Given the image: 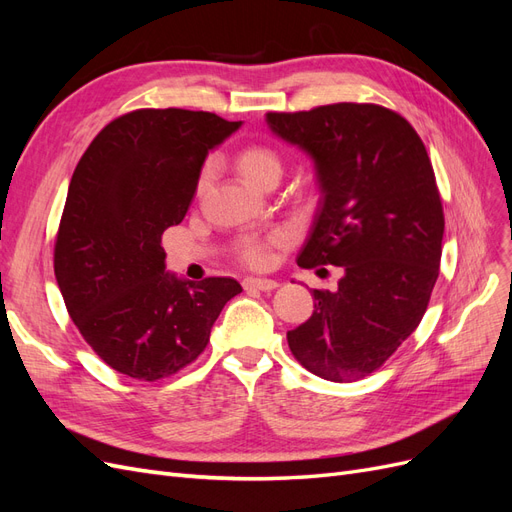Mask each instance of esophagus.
Here are the masks:
<instances>
[{
    "label": "esophagus",
    "instance_id": "34e87169",
    "mask_svg": "<svg viewBox=\"0 0 512 512\" xmlns=\"http://www.w3.org/2000/svg\"><path fill=\"white\" fill-rule=\"evenodd\" d=\"M243 286H245V290L271 292V290H275L280 284H277L275 280H267V277H247V280H243Z\"/></svg>",
    "mask_w": 512,
    "mask_h": 512
}]
</instances>
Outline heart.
<instances>
[{"instance_id": "heart-1", "label": "heart", "mask_w": 512, "mask_h": 512, "mask_svg": "<svg viewBox=\"0 0 512 512\" xmlns=\"http://www.w3.org/2000/svg\"><path fill=\"white\" fill-rule=\"evenodd\" d=\"M237 168L245 181H250L252 185L265 177L267 173H273V170H280L282 173V162L280 156L273 149L267 147H245L239 151L237 156ZM205 181V173L200 177V185ZM284 239L280 235H273L265 241H247L241 250V258L245 265L250 267H267L271 260V250L275 245H282Z\"/></svg>"}]
</instances>
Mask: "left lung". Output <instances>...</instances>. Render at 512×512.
<instances>
[{"label":"left lung","instance_id":"1","mask_svg":"<svg viewBox=\"0 0 512 512\" xmlns=\"http://www.w3.org/2000/svg\"><path fill=\"white\" fill-rule=\"evenodd\" d=\"M275 136L314 160L320 188L299 267H342L314 290V314L288 331L307 371L354 382L376 371L423 320L442 256L444 213L421 136L378 104L267 113Z\"/></svg>","mask_w":512,"mask_h":512}]
</instances>
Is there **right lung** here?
<instances>
[{"label": "right lung", "instance_id": "right-lung-1", "mask_svg": "<svg viewBox=\"0 0 512 512\" xmlns=\"http://www.w3.org/2000/svg\"><path fill=\"white\" fill-rule=\"evenodd\" d=\"M239 128L215 113L141 108L102 128L74 168L55 277L83 339L119 374H177L243 290L232 277L168 273L160 245L188 213L207 153Z\"/></svg>", "mask_w": 512, "mask_h": 512}]
</instances>
